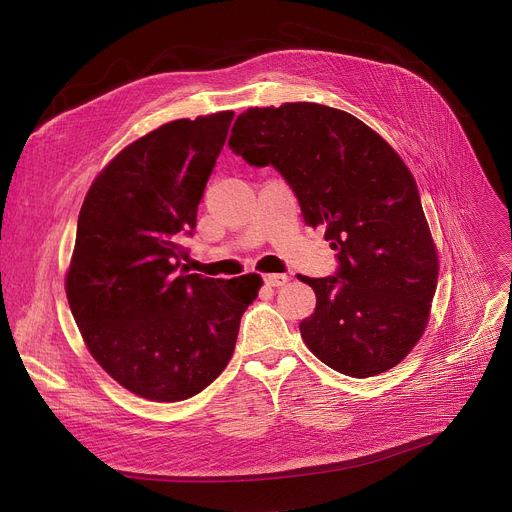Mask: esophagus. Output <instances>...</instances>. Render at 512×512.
Returning a JSON list of instances; mask_svg holds the SVG:
<instances>
[{"mask_svg":"<svg viewBox=\"0 0 512 512\" xmlns=\"http://www.w3.org/2000/svg\"><path fill=\"white\" fill-rule=\"evenodd\" d=\"M289 281L287 275H281V273H271V275H264V283L271 285V287H281Z\"/></svg>","mask_w":512,"mask_h":512,"instance_id":"obj_1","label":"esophagus"}]
</instances>
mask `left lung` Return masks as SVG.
<instances>
[{"label": "left lung", "instance_id": "8db88e82", "mask_svg": "<svg viewBox=\"0 0 512 512\" xmlns=\"http://www.w3.org/2000/svg\"><path fill=\"white\" fill-rule=\"evenodd\" d=\"M229 148L252 166H275L302 208L325 227L337 273L298 277L316 294L300 323L308 350L350 377L396 367L417 346L437 285V250L415 177L356 116L312 102L250 108Z\"/></svg>", "mask_w": 512, "mask_h": 512}]
</instances>
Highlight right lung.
<instances>
[{
  "label": "right lung",
  "instance_id": "1",
  "mask_svg": "<svg viewBox=\"0 0 512 512\" xmlns=\"http://www.w3.org/2000/svg\"><path fill=\"white\" fill-rule=\"evenodd\" d=\"M231 120V110L181 118L133 141L95 177L79 214L70 312L97 364L154 402L187 400L225 371L262 285L181 264Z\"/></svg>",
  "mask_w": 512,
  "mask_h": 512
}]
</instances>
